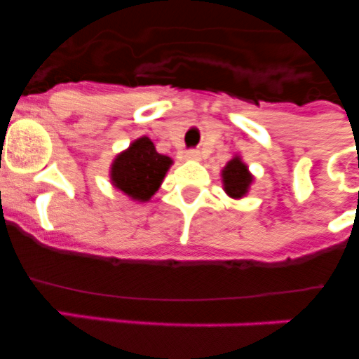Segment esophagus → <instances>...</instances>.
<instances>
[{"mask_svg":"<svg viewBox=\"0 0 359 359\" xmlns=\"http://www.w3.org/2000/svg\"><path fill=\"white\" fill-rule=\"evenodd\" d=\"M187 158H189V160H199V152L198 151H189L187 152Z\"/></svg>","mask_w":359,"mask_h":359,"instance_id":"1","label":"esophagus"}]
</instances>
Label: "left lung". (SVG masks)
I'll return each instance as SVG.
<instances>
[{
  "label": "left lung",
  "instance_id": "obj_1",
  "mask_svg": "<svg viewBox=\"0 0 359 359\" xmlns=\"http://www.w3.org/2000/svg\"><path fill=\"white\" fill-rule=\"evenodd\" d=\"M223 187L230 198L241 199L248 194V189L253 182V176L250 174L248 167L239 156H233L223 169Z\"/></svg>",
  "mask_w": 359,
  "mask_h": 359
}]
</instances>
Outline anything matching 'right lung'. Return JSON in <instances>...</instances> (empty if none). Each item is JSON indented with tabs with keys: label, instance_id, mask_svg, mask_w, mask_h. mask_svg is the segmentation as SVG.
I'll return each instance as SVG.
<instances>
[{
	"label": "right lung",
	"instance_id": "1",
	"mask_svg": "<svg viewBox=\"0 0 359 359\" xmlns=\"http://www.w3.org/2000/svg\"><path fill=\"white\" fill-rule=\"evenodd\" d=\"M172 160L160 154L151 138L133 142L111 163V183L135 201L145 203L156 194Z\"/></svg>",
	"mask_w": 359,
	"mask_h": 359
}]
</instances>
